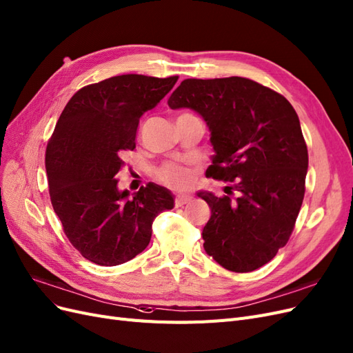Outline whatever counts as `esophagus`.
<instances>
[{
	"instance_id": "34e87169",
	"label": "esophagus",
	"mask_w": 353,
	"mask_h": 353,
	"mask_svg": "<svg viewBox=\"0 0 353 353\" xmlns=\"http://www.w3.org/2000/svg\"><path fill=\"white\" fill-rule=\"evenodd\" d=\"M191 200H192L191 196H178V197L175 199V205H176V208H181V205L188 204Z\"/></svg>"
}]
</instances>
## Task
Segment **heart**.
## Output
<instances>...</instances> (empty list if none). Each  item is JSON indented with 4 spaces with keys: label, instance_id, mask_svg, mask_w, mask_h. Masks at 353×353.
<instances>
[{
    "label": "heart",
    "instance_id": "b5f03b06",
    "mask_svg": "<svg viewBox=\"0 0 353 353\" xmlns=\"http://www.w3.org/2000/svg\"><path fill=\"white\" fill-rule=\"evenodd\" d=\"M191 114L184 112L181 114L178 118L181 117H190ZM157 178L162 182V184L172 187V188H185L191 184V172L188 171L187 168L181 166V165H175V163H165L162 165L159 169H157Z\"/></svg>",
    "mask_w": 353,
    "mask_h": 353
}]
</instances>
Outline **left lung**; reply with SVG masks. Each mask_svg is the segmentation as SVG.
<instances>
[{
  "instance_id": "8db88e82",
  "label": "left lung",
  "mask_w": 353,
  "mask_h": 353,
  "mask_svg": "<svg viewBox=\"0 0 353 353\" xmlns=\"http://www.w3.org/2000/svg\"><path fill=\"white\" fill-rule=\"evenodd\" d=\"M168 105L203 117L214 149L208 174L232 182L223 197L199 192L212 209L205 252L230 272L260 269L286 245L305 194L308 150L294 106L244 77L187 79Z\"/></svg>"
}]
</instances>
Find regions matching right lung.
Returning a JSON list of instances; mask_svg holds the SVG:
<instances>
[{
	"label": "right lung",
	"instance_id": "1",
	"mask_svg": "<svg viewBox=\"0 0 353 353\" xmlns=\"http://www.w3.org/2000/svg\"><path fill=\"white\" fill-rule=\"evenodd\" d=\"M178 76L123 74L80 89L48 141L45 168L54 212L84 259L118 265L152 238V223L174 209L171 191L149 182L130 197L115 175L136 149L140 117L171 92Z\"/></svg>",
	"mask_w": 353,
	"mask_h": 353
}]
</instances>
